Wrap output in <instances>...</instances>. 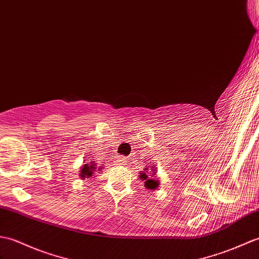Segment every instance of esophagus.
<instances>
[{
	"label": "esophagus",
	"mask_w": 259,
	"mask_h": 259,
	"mask_svg": "<svg viewBox=\"0 0 259 259\" xmlns=\"http://www.w3.org/2000/svg\"><path fill=\"white\" fill-rule=\"evenodd\" d=\"M117 162H118V164H120V165H125V160L123 158H118Z\"/></svg>",
	"instance_id": "obj_1"
}]
</instances>
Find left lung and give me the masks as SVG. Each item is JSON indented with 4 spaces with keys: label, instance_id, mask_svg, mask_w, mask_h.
<instances>
[{
    "label": "left lung",
    "instance_id": "1",
    "mask_svg": "<svg viewBox=\"0 0 259 259\" xmlns=\"http://www.w3.org/2000/svg\"><path fill=\"white\" fill-rule=\"evenodd\" d=\"M144 170H146V171H144V172L142 171V173H140V179L142 180V181H144V186H146V188L149 189V190H155L159 186V181L148 177V173H147L148 167H147V169H144ZM151 170L153 171L152 176H154V174L157 173V172H155V169H152V167H151Z\"/></svg>",
    "mask_w": 259,
    "mask_h": 259
}]
</instances>
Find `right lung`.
Instances as JSON below:
<instances>
[{
	"instance_id": "obj_1",
	"label": "right lung",
	"mask_w": 259,
	"mask_h": 259,
	"mask_svg": "<svg viewBox=\"0 0 259 259\" xmlns=\"http://www.w3.org/2000/svg\"><path fill=\"white\" fill-rule=\"evenodd\" d=\"M93 163H94V162L92 161L89 164L86 163V164H83V165L81 166L80 176H79L81 179H86V178L93 177L94 171H95V169H96V165L93 164Z\"/></svg>"
}]
</instances>
